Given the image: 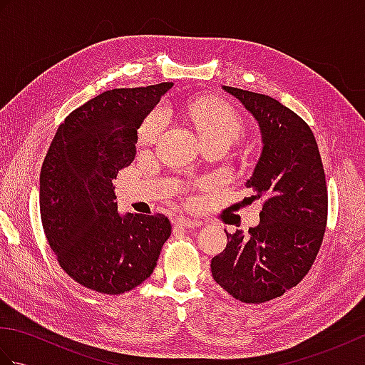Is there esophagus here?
I'll use <instances>...</instances> for the list:
<instances>
[{
  "instance_id": "1",
  "label": "esophagus",
  "mask_w": 365,
  "mask_h": 365,
  "mask_svg": "<svg viewBox=\"0 0 365 365\" xmlns=\"http://www.w3.org/2000/svg\"><path fill=\"white\" fill-rule=\"evenodd\" d=\"M174 224H175V226H178V227H185V229H195V227L200 226L199 221L190 220V218H177Z\"/></svg>"
}]
</instances>
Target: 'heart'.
<instances>
[{
  "label": "heart",
  "mask_w": 365,
  "mask_h": 365,
  "mask_svg": "<svg viewBox=\"0 0 365 365\" xmlns=\"http://www.w3.org/2000/svg\"><path fill=\"white\" fill-rule=\"evenodd\" d=\"M190 118L204 143L222 141L234 144L243 133V120L230 105L220 100H199L190 106ZM168 125V113L161 106L145 115L138 130V141L150 145Z\"/></svg>",
  "instance_id": "1"
}]
</instances>
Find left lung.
<instances>
[{
    "mask_svg": "<svg viewBox=\"0 0 365 365\" xmlns=\"http://www.w3.org/2000/svg\"><path fill=\"white\" fill-rule=\"evenodd\" d=\"M257 119L263 149L246 182L262 200L260 222L247 235L227 234L212 259L216 284L235 299L260 304L298 285L312 268L328 222V188L311 127L273 97L230 86Z\"/></svg>",
    "mask_w": 365,
    "mask_h": 365,
    "instance_id": "left-lung-1",
    "label": "left lung"
}]
</instances>
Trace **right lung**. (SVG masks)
<instances>
[{
  "label": "right lung",
  "mask_w": 365,
  "mask_h": 365,
  "mask_svg": "<svg viewBox=\"0 0 365 365\" xmlns=\"http://www.w3.org/2000/svg\"><path fill=\"white\" fill-rule=\"evenodd\" d=\"M173 83L111 89L61 123L41 169V218L58 263L98 293L133 290L170 237L165 215L118 213L113 180L136 155L138 128Z\"/></svg>",
  "instance_id": "add662e5"
}]
</instances>
